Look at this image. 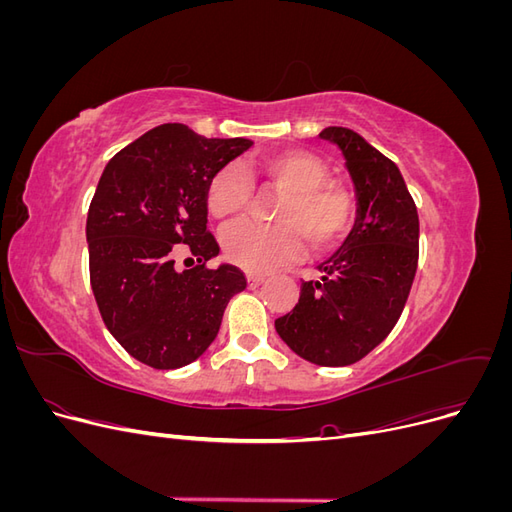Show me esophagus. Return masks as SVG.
<instances>
[{"instance_id":"esophagus-1","label":"esophagus","mask_w":512,"mask_h":512,"mask_svg":"<svg viewBox=\"0 0 512 512\" xmlns=\"http://www.w3.org/2000/svg\"><path fill=\"white\" fill-rule=\"evenodd\" d=\"M267 280V273H258V271H250L247 273V282H250V286H258Z\"/></svg>"}]
</instances>
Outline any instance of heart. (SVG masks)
<instances>
[{
    "mask_svg": "<svg viewBox=\"0 0 512 512\" xmlns=\"http://www.w3.org/2000/svg\"><path fill=\"white\" fill-rule=\"evenodd\" d=\"M252 173L282 196L277 222H241L224 232V254L235 265L262 271L297 258L305 239L314 252H327L346 239L356 220V198L346 183L329 177V164L305 149H284L262 156ZM213 218L232 220L252 200V181L239 164H226L207 185Z\"/></svg>",
    "mask_w": 512,
    "mask_h": 512,
    "instance_id": "b5f03b06",
    "label": "heart"
}]
</instances>
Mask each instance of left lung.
<instances>
[{
    "mask_svg": "<svg viewBox=\"0 0 512 512\" xmlns=\"http://www.w3.org/2000/svg\"><path fill=\"white\" fill-rule=\"evenodd\" d=\"M320 138L344 153L359 218L275 331L305 361L344 367L374 350L404 312L418 265V213L395 162L363 136L327 128Z\"/></svg>",
    "mask_w": 512,
    "mask_h": 512,
    "instance_id": "8db88e82",
    "label": "left lung"
}]
</instances>
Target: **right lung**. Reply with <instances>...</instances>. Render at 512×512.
Wrapping results in <instances>:
<instances>
[{
    "mask_svg": "<svg viewBox=\"0 0 512 512\" xmlns=\"http://www.w3.org/2000/svg\"><path fill=\"white\" fill-rule=\"evenodd\" d=\"M252 147L247 138H205L162 123L106 164L87 213L89 282L106 329L153 369H177L220 331L245 273L209 269L220 245L207 230L211 177ZM197 265L179 272L174 258Z\"/></svg>",
    "mask_w": 512,
    "mask_h": 512,
    "instance_id": "obj_1",
    "label": "right lung"
}]
</instances>
